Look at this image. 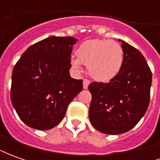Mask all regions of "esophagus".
Segmentation results:
<instances>
[{
	"label": "esophagus",
	"instance_id": "1",
	"mask_svg": "<svg viewBox=\"0 0 160 160\" xmlns=\"http://www.w3.org/2000/svg\"><path fill=\"white\" fill-rule=\"evenodd\" d=\"M90 84V81L88 80H83V88L84 89H87L88 88V86Z\"/></svg>",
	"mask_w": 160,
	"mask_h": 160
}]
</instances>
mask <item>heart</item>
Segmentation results:
<instances>
[{
	"label": "heart",
	"instance_id": "obj_1",
	"mask_svg": "<svg viewBox=\"0 0 160 160\" xmlns=\"http://www.w3.org/2000/svg\"><path fill=\"white\" fill-rule=\"evenodd\" d=\"M77 57L70 58L75 73L87 65V72L92 79L107 82L118 76L122 68L124 53L120 43L106 39H90L81 42L75 50Z\"/></svg>",
	"mask_w": 160,
	"mask_h": 160
}]
</instances>
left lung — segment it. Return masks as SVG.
Returning a JSON list of instances; mask_svg holds the SVG:
<instances>
[{"label": "left lung", "mask_w": 160, "mask_h": 160, "mask_svg": "<svg viewBox=\"0 0 160 160\" xmlns=\"http://www.w3.org/2000/svg\"><path fill=\"white\" fill-rule=\"evenodd\" d=\"M122 42L124 53L122 68L108 83L92 82L89 119L101 133L120 134L130 130L148 110L150 100L152 72L138 49Z\"/></svg>", "instance_id": "left-lung-1"}]
</instances>
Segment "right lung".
<instances>
[{
    "mask_svg": "<svg viewBox=\"0 0 160 160\" xmlns=\"http://www.w3.org/2000/svg\"><path fill=\"white\" fill-rule=\"evenodd\" d=\"M78 40L51 36L30 46L12 73L11 101L27 126L49 130L66 114L82 91V80L70 76V56Z\"/></svg>",
    "mask_w": 160,
    "mask_h": 160,
    "instance_id": "add662e5",
    "label": "right lung"
}]
</instances>
